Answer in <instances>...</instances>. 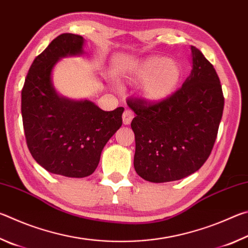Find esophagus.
<instances>
[{
    "mask_svg": "<svg viewBox=\"0 0 248 248\" xmlns=\"http://www.w3.org/2000/svg\"><path fill=\"white\" fill-rule=\"evenodd\" d=\"M134 117V114L132 110H130V109H125V110L124 111L123 114V121L124 124H130V123H131L132 119Z\"/></svg>",
    "mask_w": 248,
    "mask_h": 248,
    "instance_id": "obj_1",
    "label": "esophagus"
}]
</instances>
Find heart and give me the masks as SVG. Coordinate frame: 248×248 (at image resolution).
Here are the masks:
<instances>
[{
    "mask_svg": "<svg viewBox=\"0 0 248 248\" xmlns=\"http://www.w3.org/2000/svg\"><path fill=\"white\" fill-rule=\"evenodd\" d=\"M182 78V69L173 59L151 57L132 69L131 79L142 83V94L152 102H161L174 93Z\"/></svg>",
    "mask_w": 248,
    "mask_h": 248,
    "instance_id": "b5f03b06",
    "label": "heart"
}]
</instances>
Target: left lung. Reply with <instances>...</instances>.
<instances>
[{"label":"left lung","instance_id":"8db88e82","mask_svg":"<svg viewBox=\"0 0 248 248\" xmlns=\"http://www.w3.org/2000/svg\"><path fill=\"white\" fill-rule=\"evenodd\" d=\"M191 56V74L170 97L127 100L136 114L134 170L148 182L187 177L204 164L215 145L224 107L220 78L194 46Z\"/></svg>","mask_w":248,"mask_h":248}]
</instances>
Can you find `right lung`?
I'll use <instances>...</instances> for the list:
<instances>
[{"instance_id": "right-lung-1", "label": "right lung", "mask_w": 248, "mask_h": 248, "mask_svg": "<svg viewBox=\"0 0 248 248\" xmlns=\"http://www.w3.org/2000/svg\"><path fill=\"white\" fill-rule=\"evenodd\" d=\"M84 39L61 33L33 60L22 90L25 138L33 159L52 174L82 178L93 174L108 140L123 124L124 108L104 111L90 100L60 97L51 71L62 57L83 52Z\"/></svg>"}]
</instances>
